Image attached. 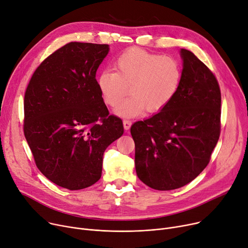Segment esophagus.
I'll use <instances>...</instances> for the list:
<instances>
[{
	"label": "esophagus",
	"mask_w": 248,
	"mask_h": 248,
	"mask_svg": "<svg viewBox=\"0 0 248 248\" xmlns=\"http://www.w3.org/2000/svg\"><path fill=\"white\" fill-rule=\"evenodd\" d=\"M124 129L125 130H128L129 129V127H130V125H131V122L129 121V120H124Z\"/></svg>",
	"instance_id": "1"
}]
</instances>
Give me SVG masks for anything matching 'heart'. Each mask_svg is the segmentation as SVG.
<instances>
[{"label":"heart","instance_id":"heart-1","mask_svg":"<svg viewBox=\"0 0 248 248\" xmlns=\"http://www.w3.org/2000/svg\"><path fill=\"white\" fill-rule=\"evenodd\" d=\"M114 71L105 70L97 78L105 103L118 107L122 117H136L144 109L154 113L166 108L175 95L183 76L179 62L171 56L130 47L114 62Z\"/></svg>","mask_w":248,"mask_h":248}]
</instances>
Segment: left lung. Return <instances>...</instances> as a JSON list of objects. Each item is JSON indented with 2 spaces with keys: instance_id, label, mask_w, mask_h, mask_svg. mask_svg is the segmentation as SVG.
<instances>
[{
  "instance_id": "obj_1",
  "label": "left lung",
  "mask_w": 248,
  "mask_h": 248,
  "mask_svg": "<svg viewBox=\"0 0 248 248\" xmlns=\"http://www.w3.org/2000/svg\"><path fill=\"white\" fill-rule=\"evenodd\" d=\"M180 54L183 76L170 103L130 127L137 174L157 190L189 184L209 163L220 136L218 81L193 53L181 48Z\"/></svg>"
}]
</instances>
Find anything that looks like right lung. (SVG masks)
Listing matches in <instances>:
<instances>
[{"label": "right lung", "instance_id": "1", "mask_svg": "<svg viewBox=\"0 0 248 248\" xmlns=\"http://www.w3.org/2000/svg\"><path fill=\"white\" fill-rule=\"evenodd\" d=\"M108 53V45H64L42 62L25 93L24 134L36 166L70 190L101 178L106 148L124 134L95 78Z\"/></svg>", "mask_w": 248, "mask_h": 248}]
</instances>
